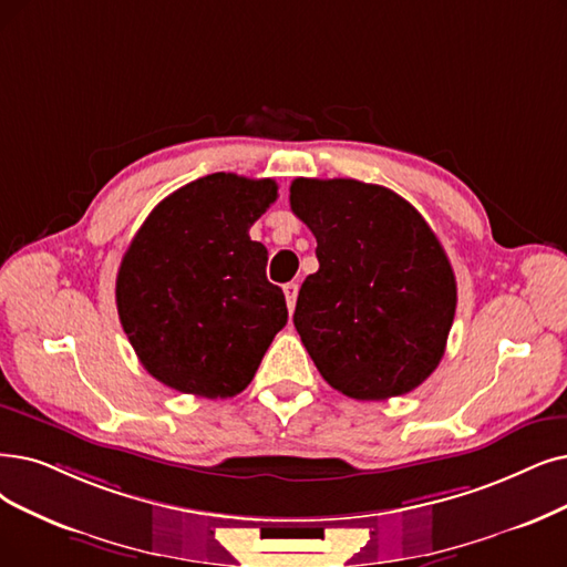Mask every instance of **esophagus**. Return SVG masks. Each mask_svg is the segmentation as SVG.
I'll use <instances>...</instances> for the list:
<instances>
[{"label":"esophagus","mask_w":567,"mask_h":567,"mask_svg":"<svg viewBox=\"0 0 567 567\" xmlns=\"http://www.w3.org/2000/svg\"><path fill=\"white\" fill-rule=\"evenodd\" d=\"M284 296H286V302H288V311H296L298 284H286V286H284Z\"/></svg>","instance_id":"esophagus-1"}]
</instances>
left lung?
<instances>
[{
	"instance_id": "left-lung-1",
	"label": "left lung",
	"mask_w": 567,
	"mask_h": 567,
	"mask_svg": "<svg viewBox=\"0 0 567 567\" xmlns=\"http://www.w3.org/2000/svg\"><path fill=\"white\" fill-rule=\"evenodd\" d=\"M290 209L316 237L319 271L296 323L321 377L355 400L404 395L435 372L456 313V277L423 216L355 178H296Z\"/></svg>"
}]
</instances>
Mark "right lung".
Segmentation results:
<instances>
[{
	"label": "right lung",
	"mask_w": 567,
	"mask_h": 567,
	"mask_svg": "<svg viewBox=\"0 0 567 567\" xmlns=\"http://www.w3.org/2000/svg\"><path fill=\"white\" fill-rule=\"evenodd\" d=\"M277 199L271 178L209 174L157 205L123 256L116 305L130 344L165 386L233 398L286 326L267 248L248 237Z\"/></svg>",
	"instance_id": "obj_1"
}]
</instances>
